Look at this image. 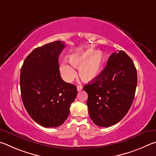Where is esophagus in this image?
<instances>
[{
  "instance_id": "34e87169",
  "label": "esophagus",
  "mask_w": 156,
  "mask_h": 156,
  "mask_svg": "<svg viewBox=\"0 0 156 156\" xmlns=\"http://www.w3.org/2000/svg\"><path fill=\"white\" fill-rule=\"evenodd\" d=\"M76 89H77V91H80L83 89V87L81 86H76Z\"/></svg>"
}]
</instances>
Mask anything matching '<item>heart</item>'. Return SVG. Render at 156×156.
Listing matches in <instances>:
<instances>
[{"label": "heart", "mask_w": 156, "mask_h": 156, "mask_svg": "<svg viewBox=\"0 0 156 156\" xmlns=\"http://www.w3.org/2000/svg\"><path fill=\"white\" fill-rule=\"evenodd\" d=\"M69 60L74 68H79L80 77L86 81H90L100 73L104 56L101 51H94V49L89 48L81 53L70 55ZM71 65L64 62L59 67L60 74L66 82H71L76 76L75 70Z\"/></svg>", "instance_id": "obj_1"}]
</instances>
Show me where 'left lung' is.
<instances>
[{
	"instance_id": "8db88e82",
	"label": "left lung",
	"mask_w": 156,
	"mask_h": 156,
	"mask_svg": "<svg viewBox=\"0 0 156 156\" xmlns=\"http://www.w3.org/2000/svg\"><path fill=\"white\" fill-rule=\"evenodd\" d=\"M137 80L134 64L124 51L111 55L102 72L83 87L95 125L108 127L123 119L134 99Z\"/></svg>"
}]
</instances>
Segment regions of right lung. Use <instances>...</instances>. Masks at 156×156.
<instances>
[{
    "label": "right lung",
    "mask_w": 156,
    "mask_h": 156,
    "mask_svg": "<svg viewBox=\"0 0 156 156\" xmlns=\"http://www.w3.org/2000/svg\"><path fill=\"white\" fill-rule=\"evenodd\" d=\"M65 47L55 41L35 48L24 61L20 86L24 108L35 122L44 127H57L67 119L76 87L60 76L58 59Z\"/></svg>",
    "instance_id": "right-lung-1"
}]
</instances>
